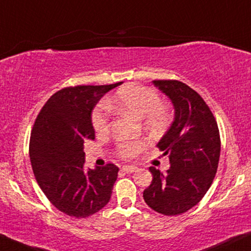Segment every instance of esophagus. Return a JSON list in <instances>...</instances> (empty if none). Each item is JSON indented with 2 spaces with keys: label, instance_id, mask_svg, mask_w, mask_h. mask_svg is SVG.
I'll list each match as a JSON object with an SVG mask.
<instances>
[{
  "label": "esophagus",
  "instance_id": "obj_1",
  "mask_svg": "<svg viewBox=\"0 0 251 251\" xmlns=\"http://www.w3.org/2000/svg\"><path fill=\"white\" fill-rule=\"evenodd\" d=\"M138 170L137 166H134V165H126V166H122V171L126 172V173H132V172H136Z\"/></svg>",
  "mask_w": 251,
  "mask_h": 251
}]
</instances>
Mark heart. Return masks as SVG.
<instances>
[{
    "mask_svg": "<svg viewBox=\"0 0 251 251\" xmlns=\"http://www.w3.org/2000/svg\"><path fill=\"white\" fill-rule=\"evenodd\" d=\"M108 106L113 109L128 113L138 119H145L150 128H160L168 122L170 113L163 104L159 97L152 89L138 85H126L120 88L108 101ZM106 107L101 106L93 115V126L98 132H106L109 128L106 114ZM147 147V142L123 141L116 147V152L122 158H134Z\"/></svg>",
    "mask_w": 251,
    "mask_h": 251,
    "instance_id": "heart-1",
    "label": "heart"
}]
</instances>
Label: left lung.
<instances>
[{
  "label": "left lung",
  "mask_w": 251,
  "mask_h": 251,
  "mask_svg": "<svg viewBox=\"0 0 251 251\" xmlns=\"http://www.w3.org/2000/svg\"><path fill=\"white\" fill-rule=\"evenodd\" d=\"M171 100L175 119L157 147L171 166L163 175L153 166L144 201L164 215L187 212L211 187L220 157V134L211 109L198 93L178 80H153Z\"/></svg>",
  "instance_id": "left-lung-1"
}]
</instances>
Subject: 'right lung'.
I'll return each mask as SVG.
<instances>
[{"label":"right lung","instance_id":"1","mask_svg":"<svg viewBox=\"0 0 251 251\" xmlns=\"http://www.w3.org/2000/svg\"><path fill=\"white\" fill-rule=\"evenodd\" d=\"M122 82L74 86L54 93L35 121L30 160L39 187L55 208L74 218H87L109 202L119 168L85 169L83 143L94 140L92 110Z\"/></svg>","mask_w":251,"mask_h":251}]
</instances>
